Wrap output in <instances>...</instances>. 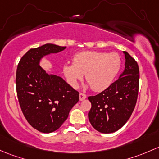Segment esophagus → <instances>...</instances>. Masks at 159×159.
Listing matches in <instances>:
<instances>
[{
	"mask_svg": "<svg viewBox=\"0 0 159 159\" xmlns=\"http://www.w3.org/2000/svg\"><path fill=\"white\" fill-rule=\"evenodd\" d=\"M85 99H86V95L84 94V93H80V101L84 100Z\"/></svg>",
	"mask_w": 159,
	"mask_h": 159,
	"instance_id": "1",
	"label": "esophagus"
}]
</instances>
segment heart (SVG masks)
I'll return each mask as SVG.
<instances>
[{"instance_id":"b5f03b06","label":"heart","mask_w":159,"mask_h":159,"mask_svg":"<svg viewBox=\"0 0 159 159\" xmlns=\"http://www.w3.org/2000/svg\"><path fill=\"white\" fill-rule=\"evenodd\" d=\"M73 64L63 66L69 83L77 87L78 82L86 74V80L93 90L102 91L112 83L122 66L119 54L106 52L83 51L73 57Z\"/></svg>"}]
</instances>
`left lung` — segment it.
<instances>
[{
  "mask_svg": "<svg viewBox=\"0 0 159 159\" xmlns=\"http://www.w3.org/2000/svg\"><path fill=\"white\" fill-rule=\"evenodd\" d=\"M125 70L116 81L102 93L88 97L92 107L89 120L96 130L112 133L122 128L132 115L137 102L139 69L126 51Z\"/></svg>",
  "mask_w": 159,
  "mask_h": 159,
  "instance_id": "obj_1",
  "label": "left lung"
}]
</instances>
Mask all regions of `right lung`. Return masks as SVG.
Instances as JSON below:
<instances>
[{
    "label": "right lung",
    "instance_id": "add662e5",
    "mask_svg": "<svg viewBox=\"0 0 159 159\" xmlns=\"http://www.w3.org/2000/svg\"><path fill=\"white\" fill-rule=\"evenodd\" d=\"M65 48L47 43L30 49L17 65L16 89L20 109L31 126L43 133L60 128L79 101V92L60 76L47 73L40 66L44 56Z\"/></svg>",
    "mask_w": 159,
    "mask_h": 159
}]
</instances>
